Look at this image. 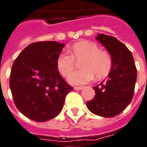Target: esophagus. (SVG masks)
<instances>
[{
  "mask_svg": "<svg viewBox=\"0 0 147 147\" xmlns=\"http://www.w3.org/2000/svg\"><path fill=\"white\" fill-rule=\"evenodd\" d=\"M83 86H75L74 87V90H81L83 89Z\"/></svg>",
  "mask_w": 147,
  "mask_h": 147,
  "instance_id": "1",
  "label": "esophagus"
}]
</instances>
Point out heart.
Wrapping results in <instances>:
<instances>
[{"mask_svg":"<svg viewBox=\"0 0 147 147\" xmlns=\"http://www.w3.org/2000/svg\"><path fill=\"white\" fill-rule=\"evenodd\" d=\"M69 54L61 53L56 59L57 70L67 77L75 68L76 62L80 61L81 70L75 71L68 77V82L74 85L85 84L94 78L102 79L109 75L112 67L111 55L105 50L99 49L97 44L90 41L77 42L69 49Z\"/></svg>","mask_w":147,"mask_h":147,"instance_id":"heart-1","label":"heart"}]
</instances>
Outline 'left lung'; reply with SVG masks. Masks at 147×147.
<instances>
[{
	"label": "left lung",
	"mask_w": 147,
	"mask_h": 147,
	"mask_svg": "<svg viewBox=\"0 0 147 147\" xmlns=\"http://www.w3.org/2000/svg\"><path fill=\"white\" fill-rule=\"evenodd\" d=\"M96 39L112 58L109 76L94 86L96 95L86 106L96 115L111 118L119 115L131 103L137 80V67L131 51L115 37L98 34Z\"/></svg>",
	"instance_id": "left-lung-1"
}]
</instances>
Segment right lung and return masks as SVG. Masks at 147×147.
Listing matches in <instances>:
<instances>
[{
    "mask_svg": "<svg viewBox=\"0 0 147 147\" xmlns=\"http://www.w3.org/2000/svg\"><path fill=\"white\" fill-rule=\"evenodd\" d=\"M64 47L55 41L34 42L14 61L10 77L14 104L31 120L44 122L55 118L74 89L56 66L57 55Z\"/></svg>",
    "mask_w": 147,
    "mask_h": 147,
    "instance_id": "add662e5",
    "label": "right lung"
}]
</instances>
